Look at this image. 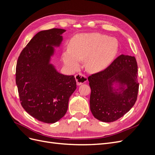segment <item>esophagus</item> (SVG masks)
Segmentation results:
<instances>
[{"mask_svg": "<svg viewBox=\"0 0 155 155\" xmlns=\"http://www.w3.org/2000/svg\"><path fill=\"white\" fill-rule=\"evenodd\" d=\"M78 85H81L87 81V78L82 74H78L75 76Z\"/></svg>", "mask_w": 155, "mask_h": 155, "instance_id": "34e87169", "label": "esophagus"}]
</instances>
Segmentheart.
I'll list each match as a JSON object with an SVG mask.
<instances>
[{
    "mask_svg": "<svg viewBox=\"0 0 155 155\" xmlns=\"http://www.w3.org/2000/svg\"><path fill=\"white\" fill-rule=\"evenodd\" d=\"M118 51V43L115 38L97 33L81 34L70 41L69 50L64 51V64L73 71L80 67V62L85 60L88 72H97L107 68L113 61Z\"/></svg>",
    "mask_w": 155,
    "mask_h": 155,
    "instance_id": "obj_1",
    "label": "heart"
}]
</instances>
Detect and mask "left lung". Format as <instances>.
Here are the masks:
<instances>
[{
  "mask_svg": "<svg viewBox=\"0 0 155 155\" xmlns=\"http://www.w3.org/2000/svg\"><path fill=\"white\" fill-rule=\"evenodd\" d=\"M138 66L134 56L121 54L104 71L88 78L92 114L103 122H112L132 108L137 99Z\"/></svg>",
  "mask_w": 155,
  "mask_h": 155,
  "instance_id": "obj_1",
  "label": "left lung"
}]
</instances>
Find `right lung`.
Instances as JSON below:
<instances>
[{"mask_svg": "<svg viewBox=\"0 0 155 155\" xmlns=\"http://www.w3.org/2000/svg\"><path fill=\"white\" fill-rule=\"evenodd\" d=\"M65 31L53 28L38 32L17 60L16 84L21 105L32 117L46 124L63 118L76 89L74 76L61 74L51 63Z\"/></svg>", "mask_w": 155, "mask_h": 155, "instance_id": "1", "label": "right lung"}]
</instances>
